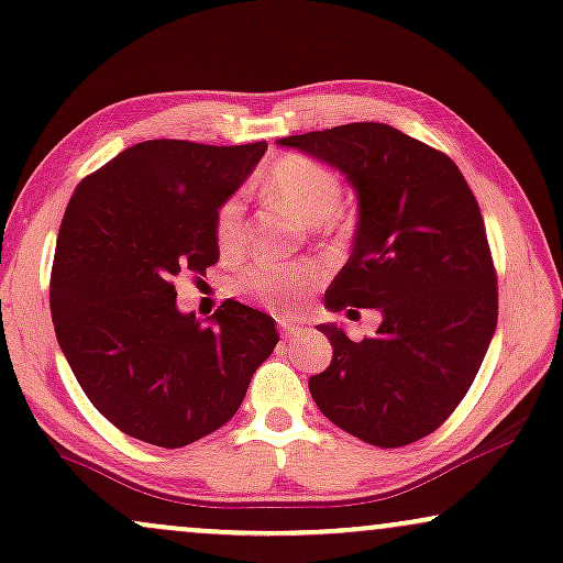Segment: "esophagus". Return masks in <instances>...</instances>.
<instances>
[{"label": "esophagus", "mask_w": 563, "mask_h": 563, "mask_svg": "<svg viewBox=\"0 0 563 563\" xmlns=\"http://www.w3.org/2000/svg\"><path fill=\"white\" fill-rule=\"evenodd\" d=\"M280 330H283V335H286V338H294V335L299 333V330H301V324H294V322H280Z\"/></svg>", "instance_id": "esophagus-1"}]
</instances>
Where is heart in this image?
I'll return each mask as SVG.
<instances>
[{
  "instance_id": "heart-1",
  "label": "heart",
  "mask_w": 563,
  "mask_h": 563,
  "mask_svg": "<svg viewBox=\"0 0 563 563\" xmlns=\"http://www.w3.org/2000/svg\"><path fill=\"white\" fill-rule=\"evenodd\" d=\"M264 191L307 225L333 220L343 205V180L307 154H283L264 175ZM243 199L230 196L214 214V241L225 256H235L243 246ZM314 264L260 262L235 277L233 290L241 299L262 303L277 317L299 314L309 290L320 283Z\"/></svg>"
}]
</instances>
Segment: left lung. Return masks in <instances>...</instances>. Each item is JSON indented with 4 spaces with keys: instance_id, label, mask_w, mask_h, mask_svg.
I'll list each match as a JSON object with an SVG mask.
<instances>
[{
    "instance_id": "8db88e82",
    "label": "left lung",
    "mask_w": 563,
    "mask_h": 563,
    "mask_svg": "<svg viewBox=\"0 0 563 563\" xmlns=\"http://www.w3.org/2000/svg\"><path fill=\"white\" fill-rule=\"evenodd\" d=\"M277 144L328 162L356 188L354 252L324 307L383 311L364 341L320 324L333 362L309 377L311 398L364 443H415L462 404L496 333L498 277L475 194L449 154L383 123Z\"/></svg>"
}]
</instances>
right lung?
<instances>
[{"label": "right lung", "instance_id": "1", "mask_svg": "<svg viewBox=\"0 0 563 563\" xmlns=\"http://www.w3.org/2000/svg\"><path fill=\"white\" fill-rule=\"evenodd\" d=\"M264 141H141L78 183L54 249L49 307L73 375L125 435L183 449L239 411L280 341L233 299L209 322L175 307V277L220 260L214 214L262 159Z\"/></svg>", "mask_w": 563, "mask_h": 563}]
</instances>
